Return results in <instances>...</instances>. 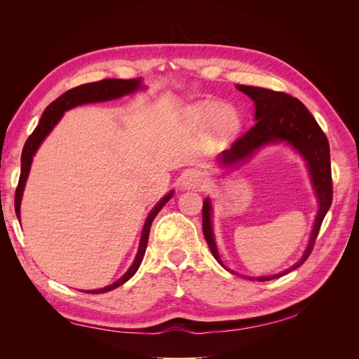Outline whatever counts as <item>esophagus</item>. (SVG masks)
<instances>
[{"instance_id": "obj_1", "label": "esophagus", "mask_w": 359, "mask_h": 359, "mask_svg": "<svg viewBox=\"0 0 359 359\" xmlns=\"http://www.w3.org/2000/svg\"><path fill=\"white\" fill-rule=\"evenodd\" d=\"M203 184V175L199 170H189L182 177V187L184 189H198Z\"/></svg>"}]
</instances>
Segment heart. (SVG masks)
<instances>
[{
  "label": "heart",
  "mask_w": 359,
  "mask_h": 359,
  "mask_svg": "<svg viewBox=\"0 0 359 359\" xmlns=\"http://www.w3.org/2000/svg\"><path fill=\"white\" fill-rule=\"evenodd\" d=\"M190 116L201 126H210L215 121V126L222 132H232L238 126V115L232 107H223L214 103H199L190 109Z\"/></svg>",
  "instance_id": "b5f03b06"
}]
</instances>
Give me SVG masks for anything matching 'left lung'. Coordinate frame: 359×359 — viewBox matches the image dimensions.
<instances>
[{"label": "left lung", "mask_w": 359, "mask_h": 359, "mask_svg": "<svg viewBox=\"0 0 359 359\" xmlns=\"http://www.w3.org/2000/svg\"><path fill=\"white\" fill-rule=\"evenodd\" d=\"M236 88L247 94L255 102L256 123L247 133L238 137L229 149L223 151L220 156L222 165L232 166L238 161L248 158L256 149L264 145L274 142H287L307 161L313 189L319 202V210L316 220H314L310 241L306 252H304L302 257L299 259V262L280 274L257 277L259 281H266L278 278L301 266L310 256L314 243H316L322 222L332 202L330 144L327 136H325L322 128L316 123V119H314L307 107L298 99H295V97L281 91L259 88V86L238 85ZM211 224V202L210 199H205L202 208V229L205 240L208 243V247L211 248V253L217 262L224 266L219 256V252H217ZM250 280L253 278L250 277Z\"/></svg>", "instance_id": "1"}]
</instances>
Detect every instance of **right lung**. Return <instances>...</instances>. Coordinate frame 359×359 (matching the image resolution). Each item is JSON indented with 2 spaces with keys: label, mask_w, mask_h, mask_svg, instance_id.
Instances as JSON below:
<instances>
[{
  "label": "right lung",
  "mask_w": 359,
  "mask_h": 359,
  "mask_svg": "<svg viewBox=\"0 0 359 359\" xmlns=\"http://www.w3.org/2000/svg\"><path fill=\"white\" fill-rule=\"evenodd\" d=\"M139 88H142V81H140V79H103V81H99V82H91V83H83V85L76 86V88H72V90L64 93L62 95H60L55 102H52L46 107L45 112H43V115L40 118L39 126L34 128V132H32L29 135V137L27 139V142H25L24 149H22V157H20V177H19L16 194H15V211H16L18 219H20V201H22V193H24V189H25V182H27V178H28L29 169H31L32 157H34L36 151L39 149L40 144L50 133V130L55 127V124L60 121L62 114L69 111V109H72V107H74V106L85 104V103L114 100V99H118V97L132 94V93L137 91ZM172 194H173V191L168 193L166 196L163 198L154 206L153 211H151L149 215L147 217V222H145L144 229H142V235H140L137 255L133 260L132 266L128 268L127 273L121 278L116 280L115 283L106 286L103 289L82 290V292H86V293L109 292V290H112L118 286L124 285L127 280H130L135 276V273L137 271V268L140 266V262H142L144 255H145L151 224H153L158 211L172 198Z\"/></svg>",
  "instance_id": "add662e5"
}]
</instances>
